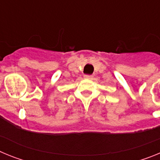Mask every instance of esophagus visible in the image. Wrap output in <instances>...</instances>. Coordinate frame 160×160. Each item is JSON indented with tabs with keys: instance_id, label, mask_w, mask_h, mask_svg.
I'll return each mask as SVG.
<instances>
[{
	"instance_id": "esophagus-1",
	"label": "esophagus",
	"mask_w": 160,
	"mask_h": 160,
	"mask_svg": "<svg viewBox=\"0 0 160 160\" xmlns=\"http://www.w3.org/2000/svg\"><path fill=\"white\" fill-rule=\"evenodd\" d=\"M84 78L86 79H91L92 78V75H88V74H86V75H84Z\"/></svg>"
}]
</instances>
